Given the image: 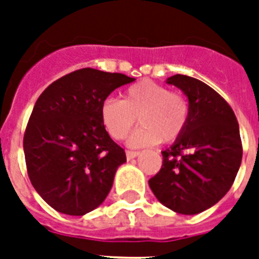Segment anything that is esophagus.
Returning a JSON list of instances; mask_svg holds the SVG:
<instances>
[{"instance_id":"1","label":"esophagus","mask_w":259,"mask_h":259,"mask_svg":"<svg viewBox=\"0 0 259 259\" xmlns=\"http://www.w3.org/2000/svg\"><path fill=\"white\" fill-rule=\"evenodd\" d=\"M140 154V152H133V150H127L126 152V158L127 160H133V158H136Z\"/></svg>"}]
</instances>
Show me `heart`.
<instances>
[{"instance_id":"heart-1","label":"heart","mask_w":259,"mask_h":259,"mask_svg":"<svg viewBox=\"0 0 259 259\" xmlns=\"http://www.w3.org/2000/svg\"><path fill=\"white\" fill-rule=\"evenodd\" d=\"M99 115L107 134L117 141L130 133L138 118L141 127L130 136L127 144L144 148L180 137L188 122L189 103L181 93L152 80H141L126 90L121 101L105 99Z\"/></svg>"}]
</instances>
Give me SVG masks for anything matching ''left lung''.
<instances>
[{"label": "left lung", "mask_w": 259, "mask_h": 259, "mask_svg": "<svg viewBox=\"0 0 259 259\" xmlns=\"http://www.w3.org/2000/svg\"><path fill=\"white\" fill-rule=\"evenodd\" d=\"M166 83L188 98L189 118L183 134L161 152V169L149 187L169 209L195 215L217 204L235 180L242 161L239 125L229 103L199 79L177 74Z\"/></svg>", "instance_id": "obj_1"}]
</instances>
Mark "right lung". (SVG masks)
Segmentation results:
<instances>
[{
  "label": "right lung",
  "mask_w": 259,
  "mask_h": 259,
  "mask_svg": "<svg viewBox=\"0 0 259 259\" xmlns=\"http://www.w3.org/2000/svg\"><path fill=\"white\" fill-rule=\"evenodd\" d=\"M134 80L82 68L50 84L34 103L24 136L26 169L59 212L82 217L109 195L126 154L105 130L99 110L114 90Z\"/></svg>",
  "instance_id": "1"
}]
</instances>
